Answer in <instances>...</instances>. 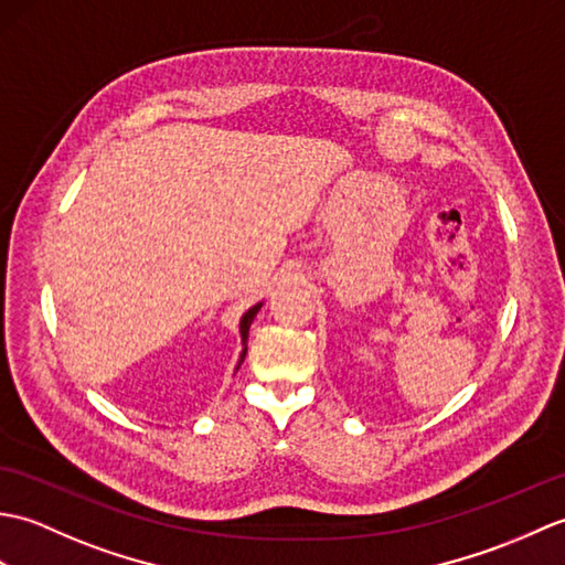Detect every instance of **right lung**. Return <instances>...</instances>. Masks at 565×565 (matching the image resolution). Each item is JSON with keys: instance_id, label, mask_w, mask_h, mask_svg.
Returning <instances> with one entry per match:
<instances>
[{"instance_id": "right-lung-1", "label": "right lung", "mask_w": 565, "mask_h": 565, "mask_svg": "<svg viewBox=\"0 0 565 565\" xmlns=\"http://www.w3.org/2000/svg\"><path fill=\"white\" fill-rule=\"evenodd\" d=\"M262 308V303H257V306H252L247 313L243 316V320H239V334H243V342H247V334H249V326H252V320H255V316H257V310ZM245 354H247V347L243 350V356H239V362H237V366L245 362Z\"/></svg>"}]
</instances>
